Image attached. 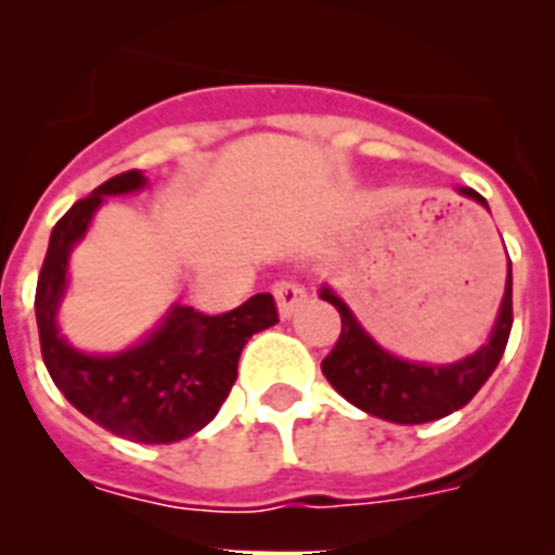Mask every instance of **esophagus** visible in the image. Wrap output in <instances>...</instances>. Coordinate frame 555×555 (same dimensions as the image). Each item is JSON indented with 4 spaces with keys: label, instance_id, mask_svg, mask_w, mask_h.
I'll return each mask as SVG.
<instances>
[{
    "label": "esophagus",
    "instance_id": "obj_1",
    "mask_svg": "<svg viewBox=\"0 0 555 555\" xmlns=\"http://www.w3.org/2000/svg\"><path fill=\"white\" fill-rule=\"evenodd\" d=\"M274 300H278V311H281L283 320H288V317H294V311L306 302V288L300 286V283L294 281H281L274 283Z\"/></svg>",
    "mask_w": 555,
    "mask_h": 555
}]
</instances>
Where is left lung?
Here are the masks:
<instances>
[{
	"instance_id": "1",
	"label": "left lung",
	"mask_w": 555,
	"mask_h": 555,
	"mask_svg": "<svg viewBox=\"0 0 555 555\" xmlns=\"http://www.w3.org/2000/svg\"><path fill=\"white\" fill-rule=\"evenodd\" d=\"M459 194L475 199L489 210L487 199L480 197L478 191L461 185ZM320 297L341 313V333H338L336 347L322 361L327 384L356 409L397 425L434 423V420H442V416L464 409L478 395L480 386L487 384L494 366L500 364L514 322L512 261H508L506 292L500 300L492 333L473 356L461 358L455 364L436 366L405 361L377 345L364 331V325L356 320L350 306L331 286H322Z\"/></svg>"
}]
</instances>
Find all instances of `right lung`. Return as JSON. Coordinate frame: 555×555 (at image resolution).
<instances>
[{
    "mask_svg": "<svg viewBox=\"0 0 555 555\" xmlns=\"http://www.w3.org/2000/svg\"><path fill=\"white\" fill-rule=\"evenodd\" d=\"M144 185L139 169L121 171L63 214L38 274L36 320L43 364L68 403L121 439L171 444L203 430L219 414L238 375L244 345L253 333L278 325V308L272 294H255L219 317L175 302L155 331L121 352H82L68 345L57 327L68 255L105 197Z\"/></svg>",
    "mask_w": 555,
    "mask_h": 555,
    "instance_id": "1",
    "label": "right lung"
}]
</instances>
